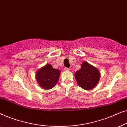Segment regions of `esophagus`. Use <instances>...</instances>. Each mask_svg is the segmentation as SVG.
<instances>
[{
  "label": "esophagus",
  "instance_id": "esophagus-1",
  "mask_svg": "<svg viewBox=\"0 0 127 127\" xmlns=\"http://www.w3.org/2000/svg\"><path fill=\"white\" fill-rule=\"evenodd\" d=\"M65 71H69L70 70V68H69V67H65Z\"/></svg>",
  "mask_w": 127,
  "mask_h": 127
}]
</instances>
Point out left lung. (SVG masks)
<instances>
[{
  "instance_id": "8db88e82",
  "label": "left lung",
  "mask_w": 127,
  "mask_h": 127,
  "mask_svg": "<svg viewBox=\"0 0 127 127\" xmlns=\"http://www.w3.org/2000/svg\"><path fill=\"white\" fill-rule=\"evenodd\" d=\"M77 84L84 90L93 89L100 79V73L96 67L84 62L81 69L74 74Z\"/></svg>"
}]
</instances>
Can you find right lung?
<instances>
[{
	"label": "right lung",
	"instance_id": "1",
	"mask_svg": "<svg viewBox=\"0 0 127 127\" xmlns=\"http://www.w3.org/2000/svg\"><path fill=\"white\" fill-rule=\"evenodd\" d=\"M60 75V70L53 68L50 64H46L37 71L36 78L41 87L44 89L49 90L56 85Z\"/></svg>",
	"mask_w": 127,
	"mask_h": 127
}]
</instances>
